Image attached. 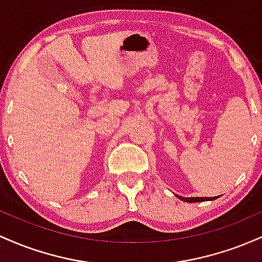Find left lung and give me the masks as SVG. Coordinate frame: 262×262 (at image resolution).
<instances>
[{
  "mask_svg": "<svg viewBox=\"0 0 262 262\" xmlns=\"http://www.w3.org/2000/svg\"><path fill=\"white\" fill-rule=\"evenodd\" d=\"M180 200L185 201V202H202V201H212V200H215L217 197H212V198H208V197H191V198H185V197H180Z\"/></svg>",
  "mask_w": 262,
  "mask_h": 262,
  "instance_id": "8db88e82",
  "label": "left lung"
}]
</instances>
